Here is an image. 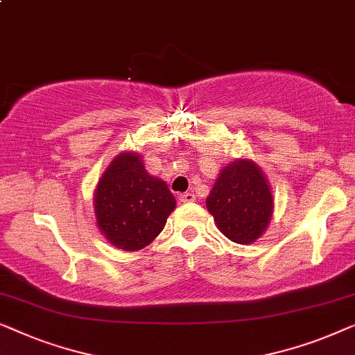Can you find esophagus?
I'll list each match as a JSON object with an SVG mask.
<instances>
[{"label":"esophagus","instance_id":"1","mask_svg":"<svg viewBox=\"0 0 355 355\" xmlns=\"http://www.w3.org/2000/svg\"><path fill=\"white\" fill-rule=\"evenodd\" d=\"M196 201V196H194L193 193H182L180 194V202H193Z\"/></svg>","mask_w":355,"mask_h":355}]
</instances>
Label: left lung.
Masks as SVG:
<instances>
[{
	"instance_id": "8db88e82",
	"label": "left lung",
	"mask_w": 355,
	"mask_h": 355,
	"mask_svg": "<svg viewBox=\"0 0 355 355\" xmlns=\"http://www.w3.org/2000/svg\"><path fill=\"white\" fill-rule=\"evenodd\" d=\"M206 204L218 230L238 244L261 236L273 209L267 180L251 161H236L223 168Z\"/></svg>"
}]
</instances>
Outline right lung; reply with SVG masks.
<instances>
[{
    "label": "right lung",
    "instance_id": "1",
    "mask_svg": "<svg viewBox=\"0 0 355 355\" xmlns=\"http://www.w3.org/2000/svg\"><path fill=\"white\" fill-rule=\"evenodd\" d=\"M173 209L171 189L162 180L149 175L135 153L114 159L94 194L99 230L123 251L148 246L162 232Z\"/></svg>",
    "mask_w": 355,
    "mask_h": 355
}]
</instances>
